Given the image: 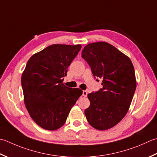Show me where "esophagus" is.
Here are the masks:
<instances>
[{"mask_svg":"<svg viewBox=\"0 0 157 157\" xmlns=\"http://www.w3.org/2000/svg\"><path fill=\"white\" fill-rule=\"evenodd\" d=\"M87 94H88V92L86 90H83V93H82L83 96L87 97Z\"/></svg>","mask_w":157,"mask_h":157,"instance_id":"obj_1","label":"esophagus"}]
</instances>
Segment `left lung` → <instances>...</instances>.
I'll use <instances>...</instances> for the list:
<instances>
[{
    "label": "left lung",
    "instance_id": "left-lung-1",
    "mask_svg": "<svg viewBox=\"0 0 157 157\" xmlns=\"http://www.w3.org/2000/svg\"><path fill=\"white\" fill-rule=\"evenodd\" d=\"M82 57L91 68L102 88L89 93L90 104L85 115L92 127L103 131L114 127L124 117L136 89L135 70L131 60L106 42L86 45Z\"/></svg>",
    "mask_w": 157,
    "mask_h": 157
}]
</instances>
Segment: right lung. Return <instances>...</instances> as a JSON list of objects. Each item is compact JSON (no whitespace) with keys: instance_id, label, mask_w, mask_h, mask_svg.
I'll return each instance as SVG.
<instances>
[{"instance_id":"right-lung-1","label":"right lung","mask_w":157,"mask_h":157,"mask_svg":"<svg viewBox=\"0 0 157 157\" xmlns=\"http://www.w3.org/2000/svg\"><path fill=\"white\" fill-rule=\"evenodd\" d=\"M81 48V45H52L28 61L21 79L24 103L30 117L44 129L54 131L62 127L82 94L79 88L63 84Z\"/></svg>"}]
</instances>
